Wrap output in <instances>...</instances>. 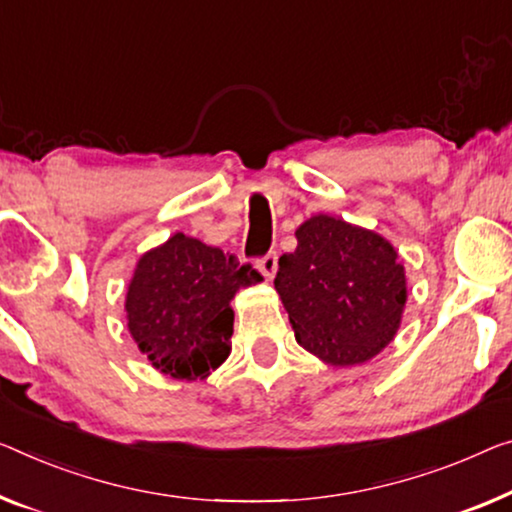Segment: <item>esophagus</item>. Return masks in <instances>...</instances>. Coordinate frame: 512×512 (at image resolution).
<instances>
[{
  "label": "esophagus",
  "instance_id": "1",
  "mask_svg": "<svg viewBox=\"0 0 512 512\" xmlns=\"http://www.w3.org/2000/svg\"><path fill=\"white\" fill-rule=\"evenodd\" d=\"M257 269L262 271V276L266 280H271L273 276H276V269H278L276 253H269V255H264L262 259H257Z\"/></svg>",
  "mask_w": 512,
  "mask_h": 512
}]
</instances>
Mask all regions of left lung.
Masks as SVG:
<instances>
[{"label": "left lung", "instance_id": "1", "mask_svg": "<svg viewBox=\"0 0 512 512\" xmlns=\"http://www.w3.org/2000/svg\"><path fill=\"white\" fill-rule=\"evenodd\" d=\"M278 259L276 292L296 342L333 368H352L391 345L407 303V276L384 236L317 213Z\"/></svg>", "mask_w": 512, "mask_h": 512}]
</instances>
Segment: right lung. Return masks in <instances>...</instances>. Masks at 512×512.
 Returning <instances> with one entry per match:
<instances>
[{
    "label": "right lung",
    "mask_w": 512,
    "mask_h": 512,
    "mask_svg": "<svg viewBox=\"0 0 512 512\" xmlns=\"http://www.w3.org/2000/svg\"><path fill=\"white\" fill-rule=\"evenodd\" d=\"M264 278L183 232L140 255L126 292L128 333L158 372L207 379L232 352V299Z\"/></svg>",
    "instance_id": "obj_1"
}]
</instances>
